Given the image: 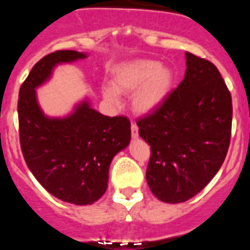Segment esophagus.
I'll return each mask as SVG.
<instances>
[{"label": "esophagus", "mask_w": 250, "mask_h": 250, "mask_svg": "<svg viewBox=\"0 0 250 250\" xmlns=\"http://www.w3.org/2000/svg\"><path fill=\"white\" fill-rule=\"evenodd\" d=\"M131 136L132 139L139 138V127L136 124H131Z\"/></svg>", "instance_id": "obj_1"}]
</instances>
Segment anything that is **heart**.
<instances>
[{"label":"heart","instance_id":"1","mask_svg":"<svg viewBox=\"0 0 250 250\" xmlns=\"http://www.w3.org/2000/svg\"><path fill=\"white\" fill-rule=\"evenodd\" d=\"M171 68L149 59L132 60L118 66L112 72L111 86L104 87L106 101L116 105L119 94L131 92V107L138 114L156 111L169 96L173 87Z\"/></svg>","mask_w":250,"mask_h":250}]
</instances>
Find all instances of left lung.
<instances>
[{
    "mask_svg": "<svg viewBox=\"0 0 250 250\" xmlns=\"http://www.w3.org/2000/svg\"><path fill=\"white\" fill-rule=\"evenodd\" d=\"M184 79L156 111L138 120L150 145V190L170 204L195 196L222 167L231 132V96L218 68L185 52Z\"/></svg>",
    "mask_w": 250,
    "mask_h": 250,
    "instance_id": "1",
    "label": "left lung"
}]
</instances>
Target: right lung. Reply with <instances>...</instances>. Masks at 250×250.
I'll return each instance as SVG.
<instances>
[{
	"instance_id": "right-lung-1",
	"label": "right lung",
	"mask_w": 250,
	"mask_h": 250,
	"mask_svg": "<svg viewBox=\"0 0 250 250\" xmlns=\"http://www.w3.org/2000/svg\"><path fill=\"white\" fill-rule=\"evenodd\" d=\"M86 57L74 50L42 57L22 83L17 106L28 169L48 193L75 205L94 204L104 195L112 159L131 139L129 119L100 114L87 98L66 116H47L41 109L36 89L50 80L55 67Z\"/></svg>"
}]
</instances>
